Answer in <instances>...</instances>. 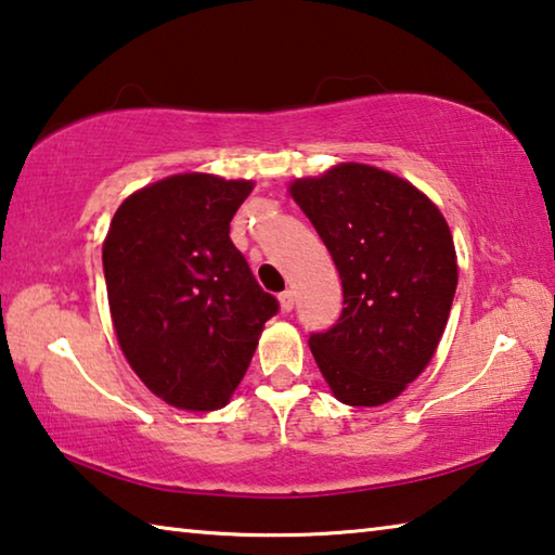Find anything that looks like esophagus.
Returning <instances> with one entry per match:
<instances>
[{"label": "esophagus", "mask_w": 555, "mask_h": 555, "mask_svg": "<svg viewBox=\"0 0 555 555\" xmlns=\"http://www.w3.org/2000/svg\"><path fill=\"white\" fill-rule=\"evenodd\" d=\"M279 304H281V311H284V313L294 311V291H284V294L279 296Z\"/></svg>", "instance_id": "obj_1"}]
</instances>
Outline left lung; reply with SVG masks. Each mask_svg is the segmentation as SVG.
Masks as SVG:
<instances>
[{
  "label": "left lung",
  "instance_id": "1",
  "mask_svg": "<svg viewBox=\"0 0 555 555\" xmlns=\"http://www.w3.org/2000/svg\"><path fill=\"white\" fill-rule=\"evenodd\" d=\"M291 195L331 251L343 313L308 345L343 403L379 406L426 370L457 286L453 234L418 188L364 164L300 178Z\"/></svg>",
  "mask_w": 555,
  "mask_h": 555
}]
</instances>
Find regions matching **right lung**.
Here are the masks:
<instances>
[{"mask_svg":"<svg viewBox=\"0 0 555 555\" xmlns=\"http://www.w3.org/2000/svg\"><path fill=\"white\" fill-rule=\"evenodd\" d=\"M251 181L181 173L119 205L102 244L115 323L131 370L185 411L230 401L279 300L230 240Z\"/></svg>","mask_w":555,"mask_h":555,"instance_id":"add662e5","label":"right lung"}]
</instances>
